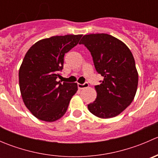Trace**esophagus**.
Masks as SVG:
<instances>
[{
  "instance_id": "34e87169",
  "label": "esophagus",
  "mask_w": 158,
  "mask_h": 158,
  "mask_svg": "<svg viewBox=\"0 0 158 158\" xmlns=\"http://www.w3.org/2000/svg\"><path fill=\"white\" fill-rule=\"evenodd\" d=\"M89 86V84L88 82H85L84 84H79L78 83V88L79 89H85L87 88V87Z\"/></svg>"
}]
</instances>
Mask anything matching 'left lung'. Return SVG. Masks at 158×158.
Listing matches in <instances>:
<instances>
[{
    "mask_svg": "<svg viewBox=\"0 0 158 158\" xmlns=\"http://www.w3.org/2000/svg\"><path fill=\"white\" fill-rule=\"evenodd\" d=\"M79 44L89 49L95 69L104 77L95 86L97 97L88 105L89 111L101 118L118 115L132 102L138 88V73L131 52L107 33L85 35Z\"/></svg>",
    "mask_w": 158,
    "mask_h": 158,
    "instance_id": "left-lung-1",
    "label": "left lung"
}]
</instances>
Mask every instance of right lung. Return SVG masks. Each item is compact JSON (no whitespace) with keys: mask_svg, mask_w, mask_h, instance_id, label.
Masks as SVG:
<instances>
[{"mask_svg":"<svg viewBox=\"0 0 158 158\" xmlns=\"http://www.w3.org/2000/svg\"><path fill=\"white\" fill-rule=\"evenodd\" d=\"M82 35L51 36L33 44L19 70V85L25 106L38 119L52 122L63 117L76 83L56 79L63 69L65 53L76 46Z\"/></svg>","mask_w":158,"mask_h":158,"instance_id":"right-lung-1","label":"right lung"}]
</instances>
